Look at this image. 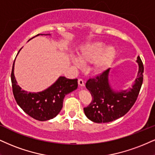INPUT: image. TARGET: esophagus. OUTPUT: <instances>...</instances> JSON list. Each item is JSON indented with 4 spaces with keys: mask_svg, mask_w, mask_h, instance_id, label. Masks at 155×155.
<instances>
[{
    "mask_svg": "<svg viewBox=\"0 0 155 155\" xmlns=\"http://www.w3.org/2000/svg\"><path fill=\"white\" fill-rule=\"evenodd\" d=\"M78 84H79V87H84V81L81 79L78 80Z\"/></svg>",
    "mask_w": 155,
    "mask_h": 155,
    "instance_id": "obj_1",
    "label": "esophagus"
}]
</instances>
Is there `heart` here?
I'll return each instance as SVG.
<instances>
[{
	"mask_svg": "<svg viewBox=\"0 0 155 155\" xmlns=\"http://www.w3.org/2000/svg\"><path fill=\"white\" fill-rule=\"evenodd\" d=\"M115 55V50L113 46L105 48L104 42H89L81 48L78 54V59L72 58L73 64L76 67L80 66V63L87 65L92 63V71L96 75L102 74L111 65Z\"/></svg>",
	"mask_w": 155,
	"mask_h": 155,
	"instance_id": "b5f03b06",
	"label": "heart"
}]
</instances>
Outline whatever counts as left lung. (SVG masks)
I'll return each mask as SVG.
<instances>
[{"mask_svg":"<svg viewBox=\"0 0 155 155\" xmlns=\"http://www.w3.org/2000/svg\"><path fill=\"white\" fill-rule=\"evenodd\" d=\"M137 78L131 88L115 91L109 82L110 68L86 83V87L91 93L92 101L84 108L86 116L94 123H108L124 116L129 111L137 100L143 82V66L140 57Z\"/></svg>","mask_w":155,"mask_h":155,"instance_id":"obj_1","label":"left lung"}]
</instances>
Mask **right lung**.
Returning a JSON list of instances; mask_svg holds the SVG:
<instances>
[{
    "label": "right lung",
    "mask_w": 155,
    "mask_h": 155,
    "mask_svg": "<svg viewBox=\"0 0 155 155\" xmlns=\"http://www.w3.org/2000/svg\"><path fill=\"white\" fill-rule=\"evenodd\" d=\"M11 78L13 94L18 106L29 116L40 121L48 120L55 118L62 109L65 96L76 90L78 87L77 79H69L64 76H60L53 84L42 92H28L22 90L15 79L14 63L13 64Z\"/></svg>",
    "instance_id": "obj_1"
}]
</instances>
